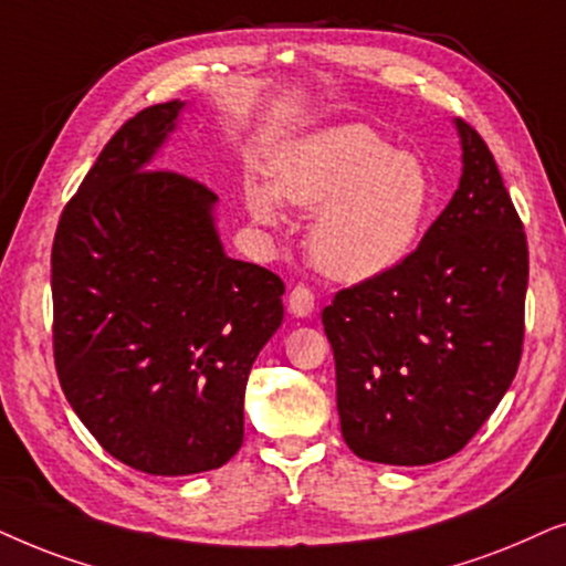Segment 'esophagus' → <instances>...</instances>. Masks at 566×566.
Masks as SVG:
<instances>
[{
	"label": "esophagus",
	"mask_w": 566,
	"mask_h": 566,
	"mask_svg": "<svg viewBox=\"0 0 566 566\" xmlns=\"http://www.w3.org/2000/svg\"><path fill=\"white\" fill-rule=\"evenodd\" d=\"M287 307L292 315H297V318H305V315H311L315 311V295L311 287H305V284H297V287H292L290 297H287Z\"/></svg>",
	"instance_id": "34e87169"
}]
</instances>
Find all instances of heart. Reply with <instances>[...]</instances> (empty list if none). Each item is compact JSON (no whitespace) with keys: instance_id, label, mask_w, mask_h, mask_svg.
Here are the masks:
<instances>
[{"instance_id":"b5f03b06","label":"heart","mask_w":566,"mask_h":566,"mask_svg":"<svg viewBox=\"0 0 566 566\" xmlns=\"http://www.w3.org/2000/svg\"><path fill=\"white\" fill-rule=\"evenodd\" d=\"M271 178L274 188L248 186L255 220L282 222V199L318 212L311 255L321 271L344 282L394 269L411 251L432 199L424 165L361 124L292 142L276 155Z\"/></svg>"}]
</instances>
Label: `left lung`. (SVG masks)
I'll return each instance as SVG.
<instances>
[{"instance_id": "left-lung-1", "label": "left lung", "mask_w": 566, "mask_h": 566, "mask_svg": "<svg viewBox=\"0 0 566 566\" xmlns=\"http://www.w3.org/2000/svg\"><path fill=\"white\" fill-rule=\"evenodd\" d=\"M461 186L417 251L323 307L354 455L427 465L461 453L515 378L528 240L486 142L458 120Z\"/></svg>"}]
</instances>
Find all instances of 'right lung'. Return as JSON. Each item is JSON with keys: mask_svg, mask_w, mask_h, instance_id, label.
Returning a JSON list of instances; mask_svg holds the SVG:
<instances>
[{"mask_svg": "<svg viewBox=\"0 0 566 566\" xmlns=\"http://www.w3.org/2000/svg\"><path fill=\"white\" fill-rule=\"evenodd\" d=\"M180 108L149 105L113 134L51 248L66 401L105 453L153 476L238 453L248 373L284 318L282 279L224 255L212 188L149 168Z\"/></svg>", "mask_w": 566, "mask_h": 566, "instance_id": "1", "label": "right lung"}]
</instances>
